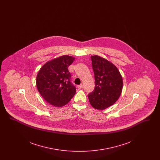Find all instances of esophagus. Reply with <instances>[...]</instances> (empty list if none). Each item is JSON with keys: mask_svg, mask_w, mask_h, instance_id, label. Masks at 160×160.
Listing matches in <instances>:
<instances>
[{"mask_svg": "<svg viewBox=\"0 0 160 160\" xmlns=\"http://www.w3.org/2000/svg\"><path fill=\"white\" fill-rule=\"evenodd\" d=\"M78 89H82L83 88V85L82 84H80V85H78V87H77Z\"/></svg>", "mask_w": 160, "mask_h": 160, "instance_id": "1", "label": "esophagus"}]
</instances>
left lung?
<instances>
[{
    "instance_id": "obj_1",
    "label": "left lung",
    "mask_w": 160,
    "mask_h": 160,
    "mask_svg": "<svg viewBox=\"0 0 160 160\" xmlns=\"http://www.w3.org/2000/svg\"><path fill=\"white\" fill-rule=\"evenodd\" d=\"M91 60L95 87L88 98L93 108L104 110L119 98L123 86L122 76L116 66L106 59L95 55L91 56Z\"/></svg>"
}]
</instances>
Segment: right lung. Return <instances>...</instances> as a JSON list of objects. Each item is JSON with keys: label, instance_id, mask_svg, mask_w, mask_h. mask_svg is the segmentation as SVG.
Returning a JSON list of instances; mask_svg holds the SVG:
<instances>
[{"label": "right lung", "instance_id": "obj_1", "mask_svg": "<svg viewBox=\"0 0 160 160\" xmlns=\"http://www.w3.org/2000/svg\"><path fill=\"white\" fill-rule=\"evenodd\" d=\"M74 58L64 55L47 62L38 72L37 86L47 102L54 106L66 105L76 92L68 67Z\"/></svg>", "mask_w": 160, "mask_h": 160}]
</instances>
